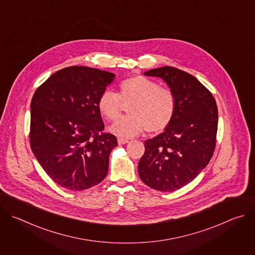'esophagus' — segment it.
I'll use <instances>...</instances> for the list:
<instances>
[{
    "instance_id": "obj_1",
    "label": "esophagus",
    "mask_w": 255,
    "mask_h": 255,
    "mask_svg": "<svg viewBox=\"0 0 255 255\" xmlns=\"http://www.w3.org/2000/svg\"><path fill=\"white\" fill-rule=\"evenodd\" d=\"M128 143V140L125 139V138H118V144L122 145V144H126Z\"/></svg>"
}]
</instances>
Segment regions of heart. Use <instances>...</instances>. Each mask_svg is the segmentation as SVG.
Instances as JSON below:
<instances>
[{
    "label": "heart",
    "instance_id": "heart-1",
    "mask_svg": "<svg viewBox=\"0 0 255 255\" xmlns=\"http://www.w3.org/2000/svg\"><path fill=\"white\" fill-rule=\"evenodd\" d=\"M131 104L130 115L119 118L109 130L116 136L131 138L144 129L148 133H159L171 123L176 109L174 94L162 88L157 82L136 76L120 84V94L105 90L98 99V110L107 120H115L122 109V103Z\"/></svg>",
    "mask_w": 255,
    "mask_h": 255
}]
</instances>
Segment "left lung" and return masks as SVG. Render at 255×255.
Segmentation results:
<instances>
[{"instance_id": "left-lung-1", "label": "left lung", "mask_w": 255, "mask_h": 255, "mask_svg": "<svg viewBox=\"0 0 255 255\" xmlns=\"http://www.w3.org/2000/svg\"><path fill=\"white\" fill-rule=\"evenodd\" d=\"M144 76L163 80L176 100L175 114L166 129L144 142L138 163L141 180L148 187L173 192L198 176L213 156L218 109L212 94L186 71L162 66Z\"/></svg>"}]
</instances>
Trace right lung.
<instances>
[{"label":"right lung","mask_w":255,"mask_h":255,"mask_svg":"<svg viewBox=\"0 0 255 255\" xmlns=\"http://www.w3.org/2000/svg\"><path fill=\"white\" fill-rule=\"evenodd\" d=\"M112 72L69 66L50 76L31 101L30 145L47 175L69 191L97 186L106 177L117 139L103 133L98 99Z\"/></svg>","instance_id":"right-lung-1"}]
</instances>
